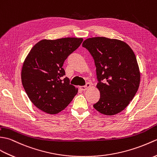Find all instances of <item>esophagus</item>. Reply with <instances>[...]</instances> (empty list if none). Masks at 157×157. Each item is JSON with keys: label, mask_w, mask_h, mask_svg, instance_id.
Wrapping results in <instances>:
<instances>
[{"label": "esophagus", "mask_w": 157, "mask_h": 157, "mask_svg": "<svg viewBox=\"0 0 157 157\" xmlns=\"http://www.w3.org/2000/svg\"><path fill=\"white\" fill-rule=\"evenodd\" d=\"M90 86H91V85H90L89 82H88V83H86V85L85 86H80L79 88H80V89H81V90H83V91H85V90L89 89L90 87Z\"/></svg>", "instance_id": "esophagus-1"}]
</instances>
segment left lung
I'll use <instances>...</instances> for the list:
<instances>
[{
    "label": "left lung",
    "instance_id": "8db88e82",
    "mask_svg": "<svg viewBox=\"0 0 157 157\" xmlns=\"http://www.w3.org/2000/svg\"><path fill=\"white\" fill-rule=\"evenodd\" d=\"M82 46L92 55L96 67L100 99L94 108L107 116L122 111L140 85V72L134 52L124 41L105 37L88 38Z\"/></svg>",
    "mask_w": 157,
    "mask_h": 157
}]
</instances>
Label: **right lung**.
Wrapping results in <instances>:
<instances>
[{"label": "right lung", "mask_w": 157, "mask_h": 157, "mask_svg": "<svg viewBox=\"0 0 157 157\" xmlns=\"http://www.w3.org/2000/svg\"><path fill=\"white\" fill-rule=\"evenodd\" d=\"M82 38L42 40L35 45L23 64L21 81L27 96L38 109L49 114L64 109L78 88L64 78L62 68L68 56L80 46Z\"/></svg>", "instance_id": "right-lung-1"}]
</instances>
